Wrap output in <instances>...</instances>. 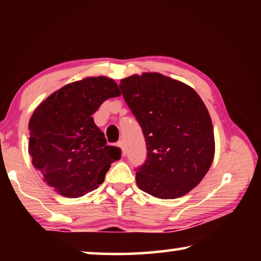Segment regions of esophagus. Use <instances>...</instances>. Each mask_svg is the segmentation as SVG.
<instances>
[{
	"label": "esophagus",
	"instance_id": "esophagus-1",
	"mask_svg": "<svg viewBox=\"0 0 261 261\" xmlns=\"http://www.w3.org/2000/svg\"><path fill=\"white\" fill-rule=\"evenodd\" d=\"M117 146L121 148V154H122V155H123V156H124V155H125V154H126V148H125V144H124V141H123V140H121V141H120V143H118V145H117Z\"/></svg>",
	"mask_w": 261,
	"mask_h": 261
}]
</instances>
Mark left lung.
Returning <instances> with one entry per match:
<instances>
[{"mask_svg":"<svg viewBox=\"0 0 261 261\" xmlns=\"http://www.w3.org/2000/svg\"><path fill=\"white\" fill-rule=\"evenodd\" d=\"M120 87L143 129L147 160L136 173L138 188L159 199H175L196 188L214 159L208 110L187 84L158 72L132 74Z\"/></svg>","mask_w":261,"mask_h":261,"instance_id":"8db88e82","label":"left lung"}]
</instances>
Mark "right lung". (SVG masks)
<instances>
[{
    "label": "right lung",
    "instance_id": "right-lung-1",
    "mask_svg": "<svg viewBox=\"0 0 261 261\" xmlns=\"http://www.w3.org/2000/svg\"><path fill=\"white\" fill-rule=\"evenodd\" d=\"M121 95L114 79L86 77L51 93L29 122V154L43 180L59 194L79 198L103 183L120 148L108 146L93 115L101 103Z\"/></svg>",
    "mask_w": 261,
    "mask_h": 261
}]
</instances>
